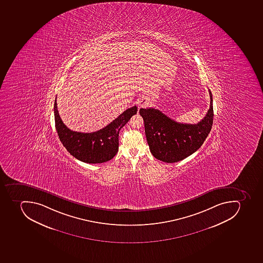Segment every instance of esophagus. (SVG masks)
<instances>
[{
    "label": "esophagus",
    "instance_id": "obj_1",
    "mask_svg": "<svg viewBox=\"0 0 263 263\" xmlns=\"http://www.w3.org/2000/svg\"><path fill=\"white\" fill-rule=\"evenodd\" d=\"M148 103H149V99L147 97H140L137 101V104H138L139 107H145L148 105Z\"/></svg>",
    "mask_w": 263,
    "mask_h": 263
}]
</instances>
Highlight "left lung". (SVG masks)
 <instances>
[{
    "label": "left lung",
    "mask_w": 263,
    "mask_h": 263,
    "mask_svg": "<svg viewBox=\"0 0 263 263\" xmlns=\"http://www.w3.org/2000/svg\"><path fill=\"white\" fill-rule=\"evenodd\" d=\"M210 91L208 112L197 124L176 122L154 108L139 109L145 135L154 158L162 162H177L197 151L210 134L213 125V98Z\"/></svg>",
    "instance_id": "left-lung-1"
}]
</instances>
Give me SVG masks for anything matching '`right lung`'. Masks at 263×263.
<instances>
[{"mask_svg":"<svg viewBox=\"0 0 263 263\" xmlns=\"http://www.w3.org/2000/svg\"><path fill=\"white\" fill-rule=\"evenodd\" d=\"M56 99L54 101L55 127L59 139L71 155L86 163L108 162L116 155L119 149V133L138 111L135 105L123 112L107 126L97 132H76L71 130L63 124L58 110Z\"/></svg>","mask_w":263,"mask_h":263,"instance_id":"1","label":"right lung"}]
</instances>
